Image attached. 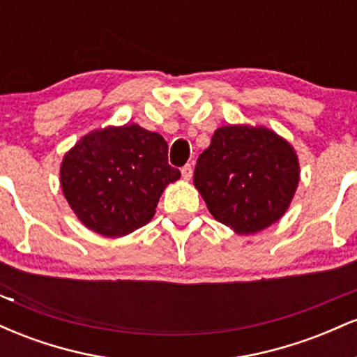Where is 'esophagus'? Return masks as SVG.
I'll return each instance as SVG.
<instances>
[{
  "mask_svg": "<svg viewBox=\"0 0 357 357\" xmlns=\"http://www.w3.org/2000/svg\"><path fill=\"white\" fill-rule=\"evenodd\" d=\"M181 176L184 179H191V176H192V167H191V165H184L183 167H181Z\"/></svg>",
  "mask_w": 357,
  "mask_h": 357,
  "instance_id": "obj_1",
  "label": "esophagus"
}]
</instances>
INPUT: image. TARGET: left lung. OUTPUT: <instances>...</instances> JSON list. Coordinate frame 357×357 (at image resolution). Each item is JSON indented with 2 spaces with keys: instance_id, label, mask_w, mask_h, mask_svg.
Returning a JSON list of instances; mask_svg holds the SVG:
<instances>
[{
  "instance_id": "obj_1",
  "label": "left lung",
  "mask_w": 357,
  "mask_h": 357,
  "mask_svg": "<svg viewBox=\"0 0 357 357\" xmlns=\"http://www.w3.org/2000/svg\"><path fill=\"white\" fill-rule=\"evenodd\" d=\"M297 184L296 153L265 127H220L195 167V186L213 218L240 235L275 223Z\"/></svg>"
}]
</instances>
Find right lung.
Returning <instances> with one entry per match:
<instances>
[{
    "label": "right lung",
    "mask_w": 357,
    "mask_h": 357,
    "mask_svg": "<svg viewBox=\"0 0 357 357\" xmlns=\"http://www.w3.org/2000/svg\"><path fill=\"white\" fill-rule=\"evenodd\" d=\"M161 134L137 124L107 127L80 139L60 169L65 198L85 227L124 236L153 220L166 184L179 179Z\"/></svg>",
    "instance_id": "add662e5"
}]
</instances>
